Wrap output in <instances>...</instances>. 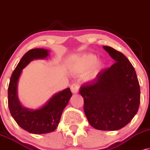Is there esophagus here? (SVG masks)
<instances>
[{
  "mask_svg": "<svg viewBox=\"0 0 150 150\" xmlns=\"http://www.w3.org/2000/svg\"><path fill=\"white\" fill-rule=\"evenodd\" d=\"M71 92L73 93H74V94H75V93H78V91H79L78 84H76V83L72 84L71 86Z\"/></svg>",
  "mask_w": 150,
  "mask_h": 150,
  "instance_id": "obj_1",
  "label": "esophagus"
}]
</instances>
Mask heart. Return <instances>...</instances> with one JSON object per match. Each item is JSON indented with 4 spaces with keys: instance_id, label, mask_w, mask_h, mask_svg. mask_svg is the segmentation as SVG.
I'll return each instance as SVG.
<instances>
[{
    "instance_id": "obj_1",
    "label": "heart",
    "mask_w": 150,
    "mask_h": 150,
    "mask_svg": "<svg viewBox=\"0 0 150 150\" xmlns=\"http://www.w3.org/2000/svg\"><path fill=\"white\" fill-rule=\"evenodd\" d=\"M74 65L81 71L88 70L92 68L89 79H92L98 74V72L103 67V63L97 61L96 55L93 54H86L76 58Z\"/></svg>"
}]
</instances>
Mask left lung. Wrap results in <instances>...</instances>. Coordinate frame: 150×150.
I'll return each mask as SVG.
<instances>
[{"instance_id": "8db88e82", "label": "left lung", "mask_w": 150, "mask_h": 150, "mask_svg": "<svg viewBox=\"0 0 150 150\" xmlns=\"http://www.w3.org/2000/svg\"><path fill=\"white\" fill-rule=\"evenodd\" d=\"M114 59L92 82L83 85L80 94L89 124L101 131H117L126 126L138 111L140 88L135 69L127 57L103 46Z\"/></svg>"}]
</instances>
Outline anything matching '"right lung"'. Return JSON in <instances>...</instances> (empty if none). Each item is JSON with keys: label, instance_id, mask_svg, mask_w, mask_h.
I'll use <instances>...</instances> for the list:
<instances>
[{"label": "right lung", "instance_id": "add662e5", "mask_svg": "<svg viewBox=\"0 0 150 150\" xmlns=\"http://www.w3.org/2000/svg\"><path fill=\"white\" fill-rule=\"evenodd\" d=\"M49 52L47 49L35 48L24 54L14 70L8 86V107L12 117L21 128L33 134L53 132L72 96L67 88L54 94L43 106L35 110L23 107L19 101L17 87L22 69L34 59H46Z\"/></svg>", "mask_w": 150, "mask_h": 150}]
</instances>
